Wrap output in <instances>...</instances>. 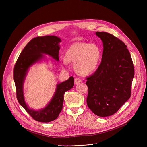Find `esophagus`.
Listing matches in <instances>:
<instances>
[{
  "label": "esophagus",
  "mask_w": 147,
  "mask_h": 147,
  "mask_svg": "<svg viewBox=\"0 0 147 147\" xmlns=\"http://www.w3.org/2000/svg\"><path fill=\"white\" fill-rule=\"evenodd\" d=\"M81 82H82V80L80 78H76L75 80H74L75 84H78V83H80Z\"/></svg>",
  "instance_id": "34e87169"
}]
</instances>
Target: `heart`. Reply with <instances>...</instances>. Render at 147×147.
<instances>
[{"instance_id": "heart-1", "label": "heart", "mask_w": 147, "mask_h": 147, "mask_svg": "<svg viewBox=\"0 0 147 147\" xmlns=\"http://www.w3.org/2000/svg\"><path fill=\"white\" fill-rule=\"evenodd\" d=\"M101 58V50L95 44L77 42L73 44L65 53L63 63L75 64L76 71L88 74L95 71Z\"/></svg>"}]
</instances>
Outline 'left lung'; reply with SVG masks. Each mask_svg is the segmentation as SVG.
<instances>
[{
  "label": "left lung",
  "instance_id": "1",
  "mask_svg": "<svg viewBox=\"0 0 147 147\" xmlns=\"http://www.w3.org/2000/svg\"><path fill=\"white\" fill-rule=\"evenodd\" d=\"M103 42L101 63L86 79L88 107L100 117L116 113L131 96L134 67L127 46L107 32H96Z\"/></svg>",
  "mask_w": 147,
  "mask_h": 147
}]
</instances>
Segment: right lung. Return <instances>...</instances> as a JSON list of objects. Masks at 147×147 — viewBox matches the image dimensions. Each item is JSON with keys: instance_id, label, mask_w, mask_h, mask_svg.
I'll list each match as a JSON object with an SVG mask.
<instances>
[{"instance_id": "add662e5", "label": "right lung", "mask_w": 147, "mask_h": 147, "mask_svg": "<svg viewBox=\"0 0 147 147\" xmlns=\"http://www.w3.org/2000/svg\"><path fill=\"white\" fill-rule=\"evenodd\" d=\"M60 42V38L54 36L33 38L23 49L14 66L13 79L18 101L30 116L37 121L47 123L55 120L58 117L63 109L65 92L71 89L74 84V78L72 76L67 80L58 84L51 102L41 110L30 109L25 102L22 86L28 69L43 57V53L47 54L58 61L60 48L58 43Z\"/></svg>"}]
</instances>
